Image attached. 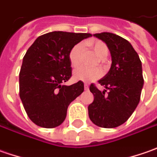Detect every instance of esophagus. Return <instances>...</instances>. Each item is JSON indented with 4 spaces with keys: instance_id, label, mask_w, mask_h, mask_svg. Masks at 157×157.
<instances>
[{
    "instance_id": "1",
    "label": "esophagus",
    "mask_w": 157,
    "mask_h": 157,
    "mask_svg": "<svg viewBox=\"0 0 157 157\" xmlns=\"http://www.w3.org/2000/svg\"><path fill=\"white\" fill-rule=\"evenodd\" d=\"M84 89H85V90H88L89 89V85L87 83H84Z\"/></svg>"
}]
</instances>
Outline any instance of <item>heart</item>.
Masks as SVG:
<instances>
[{"instance_id": "heart-1", "label": "heart", "mask_w": 157, "mask_h": 157, "mask_svg": "<svg viewBox=\"0 0 157 157\" xmlns=\"http://www.w3.org/2000/svg\"><path fill=\"white\" fill-rule=\"evenodd\" d=\"M89 46L92 48L95 55L99 57L101 61L105 59L109 55V48L103 41H94L88 42ZM83 51V45L82 43H78L71 48L69 51V61L72 66L76 68L82 62V54ZM102 75V71L100 68H89L85 67L77 68L73 73V77L76 81H82V82H89L99 78Z\"/></svg>"}]
</instances>
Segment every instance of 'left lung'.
<instances>
[{
	"mask_svg": "<svg viewBox=\"0 0 157 157\" xmlns=\"http://www.w3.org/2000/svg\"><path fill=\"white\" fill-rule=\"evenodd\" d=\"M94 36L104 41L110 51V69L98 82L106 90L102 92L91 84L94 101L89 104V116L96 126L106 128L123 124L140 101L143 87L142 62L132 45L124 38L103 32Z\"/></svg>",
	"mask_w": 157,
	"mask_h": 157,
	"instance_id": "1",
	"label": "left lung"
}]
</instances>
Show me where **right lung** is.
Wrapping results in <instances>:
<instances>
[{"label": "right lung", "mask_w": 157, "mask_h": 157, "mask_svg": "<svg viewBox=\"0 0 157 157\" xmlns=\"http://www.w3.org/2000/svg\"><path fill=\"white\" fill-rule=\"evenodd\" d=\"M88 33L54 31L39 36L25 54L19 75L20 98L28 116L36 125H61L68 105L84 90L82 81L63 85L72 75L69 51Z\"/></svg>", "instance_id": "add662e5"}]
</instances>
